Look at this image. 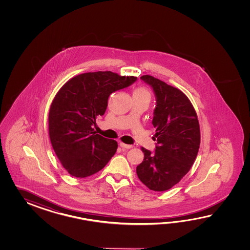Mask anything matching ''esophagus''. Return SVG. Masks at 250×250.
Returning <instances> with one entry per match:
<instances>
[{
	"label": "esophagus",
	"mask_w": 250,
	"mask_h": 250,
	"mask_svg": "<svg viewBox=\"0 0 250 250\" xmlns=\"http://www.w3.org/2000/svg\"><path fill=\"white\" fill-rule=\"evenodd\" d=\"M120 146H121V147H123V149H130L132 148L133 146L132 145H127V144H124L122 142V143L120 144Z\"/></svg>",
	"instance_id": "1"
}]
</instances>
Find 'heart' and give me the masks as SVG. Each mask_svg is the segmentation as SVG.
<instances>
[{
    "instance_id": "1",
    "label": "heart",
    "mask_w": 250,
    "mask_h": 250,
    "mask_svg": "<svg viewBox=\"0 0 250 250\" xmlns=\"http://www.w3.org/2000/svg\"><path fill=\"white\" fill-rule=\"evenodd\" d=\"M133 95H146V96H149V93L148 91L146 90V88H144V87H138L134 90Z\"/></svg>"
}]
</instances>
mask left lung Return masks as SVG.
Here are the masks:
<instances>
[{
	"instance_id": "obj_1",
	"label": "left lung",
	"mask_w": 250,
	"mask_h": 250,
	"mask_svg": "<svg viewBox=\"0 0 250 250\" xmlns=\"http://www.w3.org/2000/svg\"><path fill=\"white\" fill-rule=\"evenodd\" d=\"M154 90L156 105L154 152L142 147L143 162L137 166L141 182L154 191L174 186L190 170L200 146V127L197 112L180 89L149 75L141 78Z\"/></svg>"
}]
</instances>
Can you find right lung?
Segmentation results:
<instances>
[{
  "label": "right lung",
  "mask_w": 250,
  "mask_h": 250,
  "mask_svg": "<svg viewBox=\"0 0 250 250\" xmlns=\"http://www.w3.org/2000/svg\"><path fill=\"white\" fill-rule=\"evenodd\" d=\"M136 77L112 71L87 72L66 82L53 99L48 116L53 150L71 176L85 178L101 170L118 144L94 131L96 119L106 111L108 98L132 85Z\"/></svg>",
  "instance_id": "obj_1"
}]
</instances>
